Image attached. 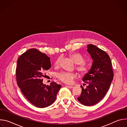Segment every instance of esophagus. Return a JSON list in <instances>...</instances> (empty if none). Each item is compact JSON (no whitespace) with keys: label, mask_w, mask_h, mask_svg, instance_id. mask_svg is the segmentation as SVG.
<instances>
[{"label":"esophagus","mask_w":127,"mask_h":127,"mask_svg":"<svg viewBox=\"0 0 127 127\" xmlns=\"http://www.w3.org/2000/svg\"><path fill=\"white\" fill-rule=\"evenodd\" d=\"M66 86L67 87L69 88H73V86H68V85H66Z\"/></svg>","instance_id":"esophagus-1"}]
</instances>
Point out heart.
<instances>
[{"instance_id":"1","label":"heart","mask_w":127,"mask_h":127,"mask_svg":"<svg viewBox=\"0 0 127 127\" xmlns=\"http://www.w3.org/2000/svg\"><path fill=\"white\" fill-rule=\"evenodd\" d=\"M70 58L76 64V69L82 74H86L90 70L89 65L85 62V58L81 55L78 53H73L70 55ZM61 62V57L58 58L54 63L55 67L60 66ZM77 76L74 73L68 72H62L58 74V78L62 82L66 84H71L73 82L74 79Z\"/></svg>"}]
</instances>
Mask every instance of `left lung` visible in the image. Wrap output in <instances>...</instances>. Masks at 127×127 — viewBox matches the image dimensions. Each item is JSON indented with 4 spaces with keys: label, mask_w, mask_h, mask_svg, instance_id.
Wrapping results in <instances>:
<instances>
[{
    "label": "left lung",
    "mask_w": 127,
    "mask_h": 127,
    "mask_svg": "<svg viewBox=\"0 0 127 127\" xmlns=\"http://www.w3.org/2000/svg\"><path fill=\"white\" fill-rule=\"evenodd\" d=\"M87 47L93 62L91 69L82 79L88 85L85 89L81 86L82 92L77 99L84 105L91 106L105 96L113 79L114 72L111 59L105 51L92 44Z\"/></svg>",
    "instance_id": "left-lung-1"
}]
</instances>
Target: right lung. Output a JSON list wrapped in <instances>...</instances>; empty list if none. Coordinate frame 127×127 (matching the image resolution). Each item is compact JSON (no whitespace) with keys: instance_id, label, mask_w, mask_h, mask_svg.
Returning <instances> with one entry per match:
<instances>
[{"instance_id":"1","label":"right lung","mask_w":127,"mask_h":127,"mask_svg":"<svg viewBox=\"0 0 127 127\" xmlns=\"http://www.w3.org/2000/svg\"><path fill=\"white\" fill-rule=\"evenodd\" d=\"M51 67L50 58L35 49H31L20 56L17 61V84L26 98L35 106L44 108L56 98L61 85L52 82L43 83V73Z\"/></svg>"}]
</instances>
